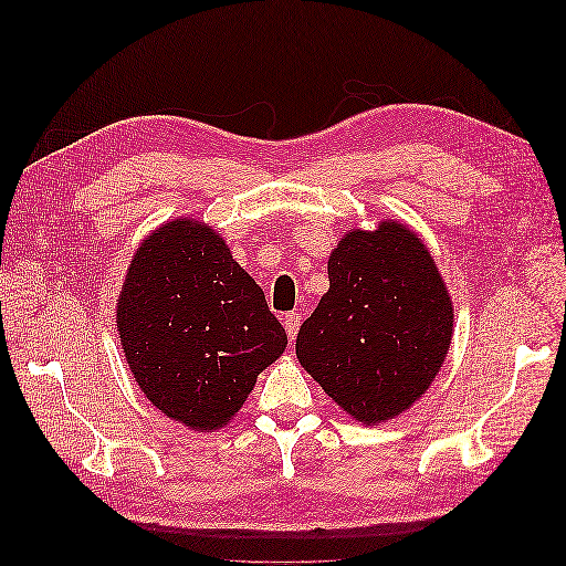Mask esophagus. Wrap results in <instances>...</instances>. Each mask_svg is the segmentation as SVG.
Wrapping results in <instances>:
<instances>
[{
    "label": "esophagus",
    "mask_w": 566,
    "mask_h": 566,
    "mask_svg": "<svg viewBox=\"0 0 566 566\" xmlns=\"http://www.w3.org/2000/svg\"><path fill=\"white\" fill-rule=\"evenodd\" d=\"M300 323H302V314H300V312H290V314L283 316V325H285V333H287L290 342H293V339L297 337Z\"/></svg>",
    "instance_id": "34e87169"
}]
</instances>
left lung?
I'll list each match as a JSON object with an SVG mask.
<instances>
[{
    "mask_svg": "<svg viewBox=\"0 0 566 566\" xmlns=\"http://www.w3.org/2000/svg\"><path fill=\"white\" fill-rule=\"evenodd\" d=\"M328 279L297 333L302 368L356 422L401 416L434 382L453 337V300L430 248L382 219L339 238Z\"/></svg>",
    "mask_w": 566,
    "mask_h": 566,
    "instance_id": "obj_1",
    "label": "left lung"
}]
</instances>
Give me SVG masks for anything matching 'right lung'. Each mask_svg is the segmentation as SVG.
<instances>
[{
    "label": "right lung",
    "mask_w": 566,
    "mask_h": 566,
    "mask_svg": "<svg viewBox=\"0 0 566 566\" xmlns=\"http://www.w3.org/2000/svg\"><path fill=\"white\" fill-rule=\"evenodd\" d=\"M115 323L144 397L193 432L229 424L287 345L262 287L193 217L165 221L136 248Z\"/></svg>",
    "instance_id": "right-lung-1"
}]
</instances>
